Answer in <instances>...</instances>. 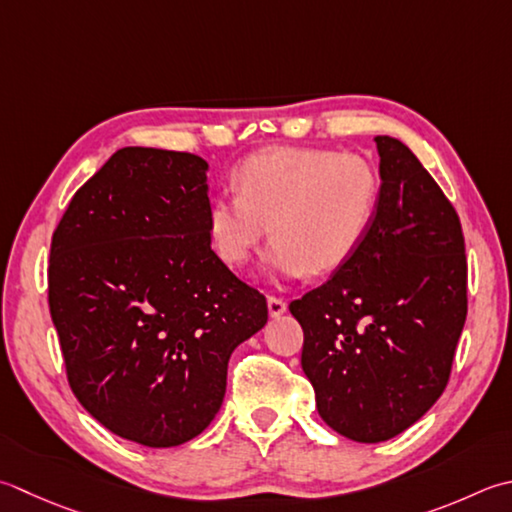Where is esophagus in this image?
<instances>
[{
	"label": "esophagus",
	"mask_w": 512,
	"mask_h": 512,
	"mask_svg": "<svg viewBox=\"0 0 512 512\" xmlns=\"http://www.w3.org/2000/svg\"><path fill=\"white\" fill-rule=\"evenodd\" d=\"M268 313L270 317H282L286 313V302L279 297H268Z\"/></svg>",
	"instance_id": "obj_1"
}]
</instances>
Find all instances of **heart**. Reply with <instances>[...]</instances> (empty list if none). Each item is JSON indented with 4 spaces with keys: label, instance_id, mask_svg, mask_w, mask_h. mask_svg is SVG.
I'll return each mask as SVG.
<instances>
[{
    "label": "heart",
    "instance_id": "b5f03b06",
    "mask_svg": "<svg viewBox=\"0 0 512 512\" xmlns=\"http://www.w3.org/2000/svg\"><path fill=\"white\" fill-rule=\"evenodd\" d=\"M235 195H217L206 226L215 253L239 268L266 235L270 279L342 268L373 226L379 179L364 157L324 148H275L239 164Z\"/></svg>",
    "mask_w": 512,
    "mask_h": 512
}]
</instances>
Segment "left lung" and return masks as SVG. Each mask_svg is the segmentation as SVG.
Returning <instances> with one entry per match:
<instances>
[{"label": "left lung", "instance_id": "1", "mask_svg": "<svg viewBox=\"0 0 512 512\" xmlns=\"http://www.w3.org/2000/svg\"><path fill=\"white\" fill-rule=\"evenodd\" d=\"M379 199L362 246L290 313L319 417L377 444L422 419L448 384L466 322V255L453 204L413 150L375 137Z\"/></svg>", "mask_w": 512, "mask_h": 512}]
</instances>
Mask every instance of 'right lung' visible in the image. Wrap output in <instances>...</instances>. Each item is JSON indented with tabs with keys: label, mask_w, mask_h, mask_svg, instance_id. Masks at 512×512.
Returning a JSON list of instances; mask_svg holds the SVG:
<instances>
[{
	"label": "right lung",
	"mask_w": 512,
	"mask_h": 512,
	"mask_svg": "<svg viewBox=\"0 0 512 512\" xmlns=\"http://www.w3.org/2000/svg\"><path fill=\"white\" fill-rule=\"evenodd\" d=\"M208 164L126 146L70 199L53 233L50 317L68 384L110 433L170 448L213 422L233 350L266 297L210 248Z\"/></svg>",
	"instance_id": "add662e5"
}]
</instances>
